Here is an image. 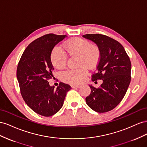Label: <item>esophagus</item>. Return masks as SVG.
I'll list each match as a JSON object with an SVG mask.
<instances>
[{
  "label": "esophagus",
  "instance_id": "1",
  "mask_svg": "<svg viewBox=\"0 0 147 147\" xmlns=\"http://www.w3.org/2000/svg\"><path fill=\"white\" fill-rule=\"evenodd\" d=\"M71 87H72V88H80L81 87V86L80 85H72L71 86Z\"/></svg>",
  "mask_w": 147,
  "mask_h": 147
}]
</instances>
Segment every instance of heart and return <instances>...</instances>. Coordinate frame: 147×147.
I'll return each instance as SVG.
<instances>
[{"label":"heart","instance_id":"obj_1","mask_svg":"<svg viewBox=\"0 0 147 147\" xmlns=\"http://www.w3.org/2000/svg\"><path fill=\"white\" fill-rule=\"evenodd\" d=\"M63 47L71 57H78V66L80 68L61 73L63 80L66 82L78 84L82 82L87 76L86 68L94 67L99 60L100 51L97 47L92 45L89 41L81 38H74L66 42ZM52 63L58 69L64 68L67 58L64 52L58 47H54L50 55Z\"/></svg>","mask_w":147,"mask_h":147}]
</instances>
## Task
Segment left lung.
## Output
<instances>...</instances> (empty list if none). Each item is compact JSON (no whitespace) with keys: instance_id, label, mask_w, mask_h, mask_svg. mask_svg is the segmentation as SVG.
I'll return each mask as SVG.
<instances>
[{"instance_id":"1","label":"left lung","mask_w":147,"mask_h":147,"mask_svg":"<svg viewBox=\"0 0 147 147\" xmlns=\"http://www.w3.org/2000/svg\"><path fill=\"white\" fill-rule=\"evenodd\" d=\"M83 37L94 42L99 49L100 60L92 81L102 79L98 89L92 85L86 103L98 113L114 109L121 102L131 82V63L123 46L111 37L99 34H86Z\"/></svg>"}]
</instances>
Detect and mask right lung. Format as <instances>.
Wrapping results in <instances>:
<instances>
[{"label": "right lung", "instance_id": "1", "mask_svg": "<svg viewBox=\"0 0 147 147\" xmlns=\"http://www.w3.org/2000/svg\"><path fill=\"white\" fill-rule=\"evenodd\" d=\"M66 37L49 34L36 39L25 49L18 63L16 77L21 94L27 105L41 116H51L59 111L71 89L63 82L55 89L48 82L53 77L52 50Z\"/></svg>", "mask_w": 147, "mask_h": 147}]
</instances>
